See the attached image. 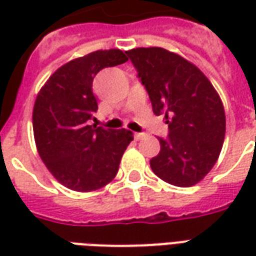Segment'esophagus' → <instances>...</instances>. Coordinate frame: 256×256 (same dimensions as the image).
Segmentation results:
<instances>
[{"label": "esophagus", "instance_id": "34e87169", "mask_svg": "<svg viewBox=\"0 0 256 256\" xmlns=\"http://www.w3.org/2000/svg\"><path fill=\"white\" fill-rule=\"evenodd\" d=\"M144 137H145L144 133H136V134H134V138H136V140H141V138H144Z\"/></svg>", "mask_w": 256, "mask_h": 256}]
</instances>
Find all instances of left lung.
I'll use <instances>...</instances> for the list:
<instances>
[{"label":"left lung","instance_id":"obj_1","mask_svg":"<svg viewBox=\"0 0 256 256\" xmlns=\"http://www.w3.org/2000/svg\"><path fill=\"white\" fill-rule=\"evenodd\" d=\"M150 94L155 115H164L168 138L150 168L164 182L188 188L200 182L220 158L226 119L220 94L194 64L163 48L126 52Z\"/></svg>","mask_w":256,"mask_h":256}]
</instances>
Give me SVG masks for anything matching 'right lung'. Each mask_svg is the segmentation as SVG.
Instances as JSON below:
<instances>
[{
  "instance_id": "1",
  "label": "right lung",
  "mask_w": 256,
  "mask_h": 256,
  "mask_svg": "<svg viewBox=\"0 0 256 256\" xmlns=\"http://www.w3.org/2000/svg\"><path fill=\"white\" fill-rule=\"evenodd\" d=\"M128 62L119 49L96 50L68 62L48 79L36 96L32 128L38 154L66 188L92 192L116 176L133 133L88 124L98 106L93 79L102 68Z\"/></svg>"
}]
</instances>
